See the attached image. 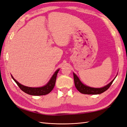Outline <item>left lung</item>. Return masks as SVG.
<instances>
[{
  "instance_id": "1",
  "label": "left lung",
  "mask_w": 127,
  "mask_h": 127,
  "mask_svg": "<svg viewBox=\"0 0 127 127\" xmlns=\"http://www.w3.org/2000/svg\"><path fill=\"white\" fill-rule=\"evenodd\" d=\"M73 74H74L75 85L76 88H77V90L80 93L85 94H99L103 93V92L106 91L110 87L111 84H112L113 82L114 81V79L116 78H115L108 84V85H107L104 87L99 88H92L84 85V84L80 81V80L79 79L78 77L77 76V75H75L74 73Z\"/></svg>"
}]
</instances>
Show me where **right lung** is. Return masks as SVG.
Returning a JSON list of instances; mask_svg holds the SVG:
<instances>
[{
  "label": "right lung",
  "mask_w": 127,
  "mask_h": 127,
  "mask_svg": "<svg viewBox=\"0 0 127 127\" xmlns=\"http://www.w3.org/2000/svg\"><path fill=\"white\" fill-rule=\"evenodd\" d=\"M59 71V69H58L55 72V74H53L51 79L50 80V81L47 85L41 87H29L25 86L19 83L18 82H17L16 80L13 78V77L12 76H11V77H12L15 83L17 84V85L18 86V87L20 88V89L22 91L25 92V93H27L29 95L35 96L44 95L50 93L51 91L53 90V88H54L56 83L57 76Z\"/></svg>",
  "instance_id": "right-lung-1"
}]
</instances>
